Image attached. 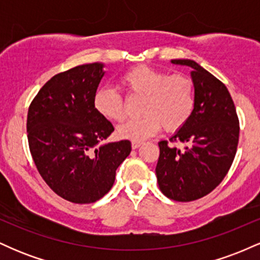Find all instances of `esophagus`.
<instances>
[{"mask_svg":"<svg viewBox=\"0 0 260 260\" xmlns=\"http://www.w3.org/2000/svg\"><path fill=\"white\" fill-rule=\"evenodd\" d=\"M140 145H142V142H136V140H133V142H132V148L133 149H138Z\"/></svg>","mask_w":260,"mask_h":260,"instance_id":"1","label":"esophagus"}]
</instances>
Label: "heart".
<instances>
[{
	"label": "heart",
	"instance_id": "b5f03b06",
	"mask_svg": "<svg viewBox=\"0 0 260 260\" xmlns=\"http://www.w3.org/2000/svg\"><path fill=\"white\" fill-rule=\"evenodd\" d=\"M124 88L133 94L144 95L140 113L142 117L124 121L116 128L118 138L145 140L159 132L181 128L192 115L196 104L194 85L184 74H171L139 64L121 77ZM94 107L107 120L120 121L123 117V100L120 92L103 85L94 94Z\"/></svg>",
	"mask_w": 260,
	"mask_h": 260
}]
</instances>
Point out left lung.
Returning <instances> with one entry per match:
<instances>
[{
  "mask_svg": "<svg viewBox=\"0 0 260 260\" xmlns=\"http://www.w3.org/2000/svg\"><path fill=\"white\" fill-rule=\"evenodd\" d=\"M192 68L196 104L192 115L170 137L183 149L159 142L156 178L160 190L177 202L209 194L220 184L235 159L240 124L235 104L223 83L192 59H171Z\"/></svg>",
  "mask_w": 260,
  "mask_h": 260,
  "instance_id": "8db88e82",
  "label": "left lung"
}]
</instances>
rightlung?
Listing matches in <instances>:
<instances>
[{
	"label": "right lung",
	"mask_w": 260,
	"mask_h": 260,
	"mask_svg": "<svg viewBox=\"0 0 260 260\" xmlns=\"http://www.w3.org/2000/svg\"><path fill=\"white\" fill-rule=\"evenodd\" d=\"M104 67L95 62L56 74L28 111L29 149L39 174L56 194L77 204L103 198L132 150L129 140L101 143L115 129L92 103Z\"/></svg>",
	"instance_id": "add662e5"
}]
</instances>
